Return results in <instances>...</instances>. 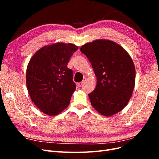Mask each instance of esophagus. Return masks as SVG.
Masks as SVG:
<instances>
[{
    "mask_svg": "<svg viewBox=\"0 0 159 159\" xmlns=\"http://www.w3.org/2000/svg\"><path fill=\"white\" fill-rule=\"evenodd\" d=\"M85 80V78H84V80L81 81V82H80V83H78V84H77V86H78V88H80L81 85H82V84H84V81Z\"/></svg>",
    "mask_w": 159,
    "mask_h": 159,
    "instance_id": "obj_1",
    "label": "esophagus"
}]
</instances>
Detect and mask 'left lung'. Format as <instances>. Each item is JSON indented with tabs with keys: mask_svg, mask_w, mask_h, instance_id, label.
<instances>
[{
	"mask_svg": "<svg viewBox=\"0 0 159 159\" xmlns=\"http://www.w3.org/2000/svg\"><path fill=\"white\" fill-rule=\"evenodd\" d=\"M92 66L97 85L88 94L91 104L105 117L127 105L135 84V68L129 53L113 41L98 39L80 48Z\"/></svg>",
	"mask_w": 159,
	"mask_h": 159,
	"instance_id": "1",
	"label": "left lung"
}]
</instances>
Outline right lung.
I'll use <instances>...</instances> for the list:
<instances>
[{"mask_svg": "<svg viewBox=\"0 0 159 159\" xmlns=\"http://www.w3.org/2000/svg\"><path fill=\"white\" fill-rule=\"evenodd\" d=\"M78 46L56 42L43 46L32 56L26 69V87L40 111L55 116L68 107L76 86L67 66Z\"/></svg>", "mask_w": 159, "mask_h": 159, "instance_id": "1", "label": "right lung"}]
</instances>
